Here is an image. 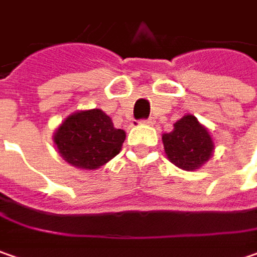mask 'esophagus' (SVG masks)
Instances as JSON below:
<instances>
[{"label": "esophagus", "mask_w": 257, "mask_h": 257, "mask_svg": "<svg viewBox=\"0 0 257 257\" xmlns=\"http://www.w3.org/2000/svg\"><path fill=\"white\" fill-rule=\"evenodd\" d=\"M142 123H145V125H154L155 123V120L150 117V119H145V120H142Z\"/></svg>", "instance_id": "1"}]
</instances>
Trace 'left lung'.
Here are the masks:
<instances>
[{
  "label": "left lung",
  "mask_w": 257,
  "mask_h": 257,
  "mask_svg": "<svg viewBox=\"0 0 257 257\" xmlns=\"http://www.w3.org/2000/svg\"><path fill=\"white\" fill-rule=\"evenodd\" d=\"M165 155L184 171L201 168L214 152V142L208 129L194 115H185L174 123V129L162 134Z\"/></svg>",
  "instance_id": "left-lung-1"
}]
</instances>
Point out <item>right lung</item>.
Instances as JSON below:
<instances>
[{
	"label": "right lung",
	"instance_id": "right-lung-1",
	"mask_svg": "<svg viewBox=\"0 0 257 257\" xmlns=\"http://www.w3.org/2000/svg\"><path fill=\"white\" fill-rule=\"evenodd\" d=\"M123 129L113 126L102 109L77 110L54 131L53 141L64 161L80 170H97L122 150Z\"/></svg>",
	"mask_w": 257,
	"mask_h": 257
}]
</instances>
